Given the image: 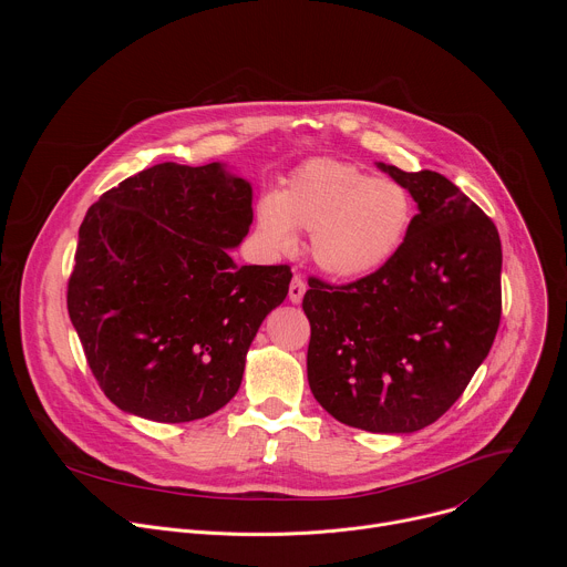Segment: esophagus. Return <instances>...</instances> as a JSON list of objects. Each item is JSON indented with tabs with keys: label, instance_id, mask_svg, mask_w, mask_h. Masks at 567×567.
<instances>
[{
	"label": "esophagus",
	"instance_id": "obj_1",
	"mask_svg": "<svg viewBox=\"0 0 567 567\" xmlns=\"http://www.w3.org/2000/svg\"><path fill=\"white\" fill-rule=\"evenodd\" d=\"M305 291H307V285H305V280H302L300 276H293V280H291V285H289V300H291L293 305L302 302V296H305Z\"/></svg>",
	"mask_w": 567,
	"mask_h": 567
}]
</instances>
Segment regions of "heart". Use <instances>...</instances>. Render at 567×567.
<instances>
[{
  "mask_svg": "<svg viewBox=\"0 0 567 567\" xmlns=\"http://www.w3.org/2000/svg\"><path fill=\"white\" fill-rule=\"evenodd\" d=\"M415 202L409 188L372 177L337 158L293 168L278 195L256 208V235L274 254H293L298 230L311 235V256L337 280H361L383 269L409 239Z\"/></svg>",
  "mask_w": 567,
  "mask_h": 567,
  "instance_id": "heart-1",
  "label": "heart"
}]
</instances>
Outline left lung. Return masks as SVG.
Masks as SVG:
<instances>
[{
	"instance_id": "obj_1",
	"label": "left lung",
	"mask_w": 567,
	"mask_h": 567,
	"mask_svg": "<svg viewBox=\"0 0 567 567\" xmlns=\"http://www.w3.org/2000/svg\"><path fill=\"white\" fill-rule=\"evenodd\" d=\"M377 168L409 188L420 213L377 274L309 282L307 379L339 422L415 433L453 406L494 346L503 249L494 221L444 175Z\"/></svg>"
}]
</instances>
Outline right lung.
<instances>
[{"label":"right lung","mask_w":567,"mask_h":567,"mask_svg":"<svg viewBox=\"0 0 567 567\" xmlns=\"http://www.w3.org/2000/svg\"><path fill=\"white\" fill-rule=\"evenodd\" d=\"M254 188L226 164L152 166L107 190L78 230L69 318L107 399L179 424L235 396L247 352L291 271L228 256L254 221Z\"/></svg>","instance_id":"1"}]
</instances>
